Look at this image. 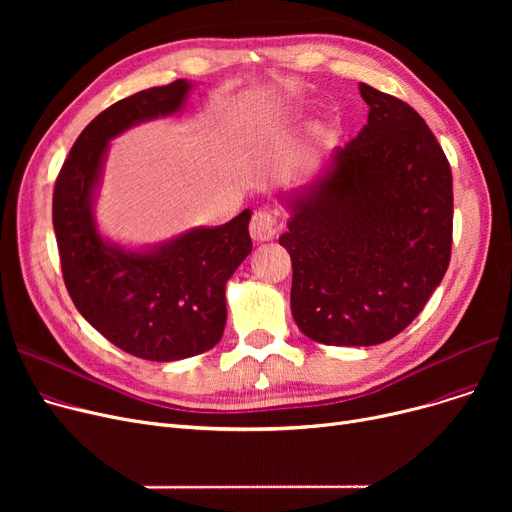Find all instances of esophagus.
Returning a JSON list of instances; mask_svg holds the SVG:
<instances>
[{
	"label": "esophagus",
	"mask_w": 512,
	"mask_h": 512,
	"mask_svg": "<svg viewBox=\"0 0 512 512\" xmlns=\"http://www.w3.org/2000/svg\"><path fill=\"white\" fill-rule=\"evenodd\" d=\"M276 218L270 213V211H255V215L251 218V224H249V232H251V238L257 240V242H267L272 240L276 236Z\"/></svg>",
	"instance_id": "esophagus-1"
}]
</instances>
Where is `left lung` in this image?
Instances as JSON below:
<instances>
[{
	"label": "left lung",
	"mask_w": 512,
	"mask_h": 512,
	"mask_svg": "<svg viewBox=\"0 0 512 512\" xmlns=\"http://www.w3.org/2000/svg\"><path fill=\"white\" fill-rule=\"evenodd\" d=\"M367 124L303 186L280 191L299 330L373 346L405 330L440 286L452 242V172L425 120L365 83Z\"/></svg>",
	"instance_id": "1"
}]
</instances>
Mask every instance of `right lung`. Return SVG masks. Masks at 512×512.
Masks as SVG:
<instances>
[{"mask_svg":"<svg viewBox=\"0 0 512 512\" xmlns=\"http://www.w3.org/2000/svg\"><path fill=\"white\" fill-rule=\"evenodd\" d=\"M193 87L180 78L107 107L80 132L53 193L62 274L78 313L122 351L159 363L201 355L222 340L226 284L253 249L251 209L222 226L128 247L99 230L95 205L112 141L180 114Z\"/></svg>","mask_w":512,"mask_h":512,"instance_id":"right-lung-1","label":"right lung"}]
</instances>
